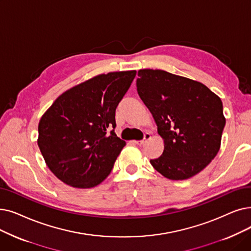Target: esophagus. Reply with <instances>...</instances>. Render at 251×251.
Segmentation results:
<instances>
[{"instance_id": "obj_1", "label": "esophagus", "mask_w": 251, "mask_h": 251, "mask_svg": "<svg viewBox=\"0 0 251 251\" xmlns=\"http://www.w3.org/2000/svg\"><path fill=\"white\" fill-rule=\"evenodd\" d=\"M150 138H151V134H150V133H145L144 139L138 140V141H136V140H133L132 143H133V144H135V145H137V146H144V145L147 143V141H148Z\"/></svg>"}]
</instances>
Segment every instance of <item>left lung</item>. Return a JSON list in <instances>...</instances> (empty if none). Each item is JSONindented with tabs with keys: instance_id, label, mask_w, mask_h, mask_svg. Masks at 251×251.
I'll use <instances>...</instances> for the list:
<instances>
[{
	"instance_id": "8db88e82",
	"label": "left lung",
	"mask_w": 251,
	"mask_h": 251,
	"mask_svg": "<svg viewBox=\"0 0 251 251\" xmlns=\"http://www.w3.org/2000/svg\"><path fill=\"white\" fill-rule=\"evenodd\" d=\"M138 95L164 140L162 155L151 164L172 180L203 170L221 148L226 125L223 102L204 84L161 70H139Z\"/></svg>"
}]
</instances>
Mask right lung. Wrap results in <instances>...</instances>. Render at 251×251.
Instances as JSON below:
<instances>
[{
    "mask_svg": "<svg viewBox=\"0 0 251 251\" xmlns=\"http://www.w3.org/2000/svg\"><path fill=\"white\" fill-rule=\"evenodd\" d=\"M135 75L126 71L95 75L63 92L42 116L38 146L62 182L90 189L111 173L126 145L114 132L116 108Z\"/></svg>",
    "mask_w": 251,
    "mask_h": 251,
    "instance_id": "right-lung-1",
    "label": "right lung"
}]
</instances>
